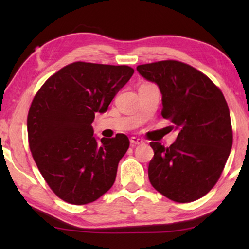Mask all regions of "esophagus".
Segmentation results:
<instances>
[{
  "instance_id": "esophagus-1",
  "label": "esophagus",
  "mask_w": 249,
  "mask_h": 249,
  "mask_svg": "<svg viewBox=\"0 0 249 249\" xmlns=\"http://www.w3.org/2000/svg\"><path fill=\"white\" fill-rule=\"evenodd\" d=\"M129 142H130V145L132 146H136V145H142V142H144V141L142 140V138H138V137H130L129 138Z\"/></svg>"
}]
</instances>
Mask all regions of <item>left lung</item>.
Wrapping results in <instances>:
<instances>
[{"label":"left lung","mask_w":249,"mask_h":249,"mask_svg":"<svg viewBox=\"0 0 249 249\" xmlns=\"http://www.w3.org/2000/svg\"><path fill=\"white\" fill-rule=\"evenodd\" d=\"M137 71L157 84L161 115L179 130L169 147L150 142L155 153L148 166L150 183L179 203L200 199L217 182L233 144L224 95L201 71L177 60L141 65Z\"/></svg>","instance_id":"8db88e82"}]
</instances>
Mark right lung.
<instances>
[{
	"instance_id": "obj_1",
	"label": "right lung",
	"mask_w": 249,
	"mask_h": 249,
	"mask_svg": "<svg viewBox=\"0 0 249 249\" xmlns=\"http://www.w3.org/2000/svg\"><path fill=\"white\" fill-rule=\"evenodd\" d=\"M133 73L128 66L77 61L53 74L36 93L27 117L29 148L61 200L91 203L114 183L128 137L116 134L98 142L91 124Z\"/></svg>"
}]
</instances>
